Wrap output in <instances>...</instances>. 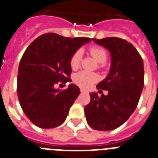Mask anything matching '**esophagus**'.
I'll return each instance as SVG.
<instances>
[{
	"label": "esophagus",
	"mask_w": 158,
	"mask_h": 158,
	"mask_svg": "<svg viewBox=\"0 0 158 158\" xmlns=\"http://www.w3.org/2000/svg\"><path fill=\"white\" fill-rule=\"evenodd\" d=\"M81 93H88L86 90H85V89H81Z\"/></svg>",
	"instance_id": "obj_1"
}]
</instances>
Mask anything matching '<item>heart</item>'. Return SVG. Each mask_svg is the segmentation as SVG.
Returning <instances> with one entry per match:
<instances>
[{"label": "heart", "mask_w": 158, "mask_h": 158, "mask_svg": "<svg viewBox=\"0 0 158 158\" xmlns=\"http://www.w3.org/2000/svg\"><path fill=\"white\" fill-rule=\"evenodd\" d=\"M91 56L99 64H104L107 60V53L101 48H91L89 49ZM82 58V51L81 49L76 51L72 56L70 60V66L72 69H76L80 66ZM74 82L82 88L87 89L90 87L94 82L98 80V76L96 73L88 71H81L75 74L73 77Z\"/></svg>", "instance_id": "1"}]
</instances>
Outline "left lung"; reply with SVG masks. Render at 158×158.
<instances>
[{"label":"left lung","mask_w":158,"mask_h":158,"mask_svg":"<svg viewBox=\"0 0 158 158\" xmlns=\"http://www.w3.org/2000/svg\"><path fill=\"white\" fill-rule=\"evenodd\" d=\"M92 40L110 52L111 64L107 77L97 85L98 91L105 89L108 94L98 97V93H91L85 114L92 128L110 131L125 123L137 106L144 88V63L126 40L115 37Z\"/></svg>","instance_id":"1"}]
</instances>
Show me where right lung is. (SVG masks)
Here are the masks:
<instances>
[{
	"mask_svg": "<svg viewBox=\"0 0 158 158\" xmlns=\"http://www.w3.org/2000/svg\"><path fill=\"white\" fill-rule=\"evenodd\" d=\"M90 41L89 38L48 33L38 37L25 51L18 68L17 92L23 112L37 127L53 128L66 119L80 89L74 84L64 90L55 86L59 81H72V56Z\"/></svg>",
	"mask_w": 158,
	"mask_h": 158,
	"instance_id": "add662e5",
	"label": "right lung"
}]
</instances>
